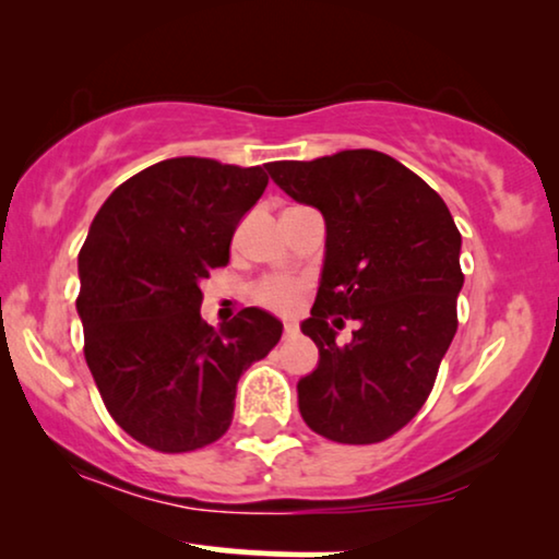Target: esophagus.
<instances>
[{
  "mask_svg": "<svg viewBox=\"0 0 559 559\" xmlns=\"http://www.w3.org/2000/svg\"><path fill=\"white\" fill-rule=\"evenodd\" d=\"M300 331H297V325L295 323H285V328H282V335H285V338H293V335H297Z\"/></svg>",
  "mask_w": 559,
  "mask_h": 559,
  "instance_id": "obj_1",
  "label": "esophagus"
}]
</instances>
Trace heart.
<instances>
[{"label": "heart", "instance_id": "heart-1", "mask_svg": "<svg viewBox=\"0 0 559 559\" xmlns=\"http://www.w3.org/2000/svg\"><path fill=\"white\" fill-rule=\"evenodd\" d=\"M302 293L305 282L295 277H266L251 289L254 300L274 312H295L302 300Z\"/></svg>", "mask_w": 559, "mask_h": 559}]
</instances>
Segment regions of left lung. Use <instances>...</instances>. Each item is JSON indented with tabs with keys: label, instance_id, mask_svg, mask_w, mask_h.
<instances>
[{
	"label": "left lung",
	"instance_id": "1",
	"mask_svg": "<svg viewBox=\"0 0 559 559\" xmlns=\"http://www.w3.org/2000/svg\"><path fill=\"white\" fill-rule=\"evenodd\" d=\"M297 203L325 218V262L302 333L320 350L300 379L312 432L371 445L400 432L430 396L457 331L461 231L427 182L377 150H343L312 163H270ZM343 317L359 320L346 347Z\"/></svg>",
	"mask_w": 559,
	"mask_h": 559
}]
</instances>
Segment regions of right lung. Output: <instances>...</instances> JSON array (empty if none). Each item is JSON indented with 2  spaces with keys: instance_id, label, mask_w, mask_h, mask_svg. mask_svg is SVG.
Listing matches in <instances>:
<instances>
[{
  "instance_id": "obj_1",
  "label": "right lung",
  "mask_w": 559,
  "mask_h": 559,
  "mask_svg": "<svg viewBox=\"0 0 559 559\" xmlns=\"http://www.w3.org/2000/svg\"><path fill=\"white\" fill-rule=\"evenodd\" d=\"M266 182L262 167L163 159L106 198L81 247L83 356L114 423L159 453L216 442L239 377L282 335L259 308L218 331L201 318V282Z\"/></svg>"
}]
</instances>
